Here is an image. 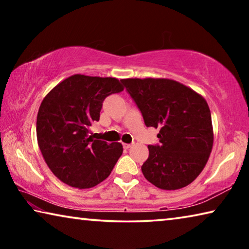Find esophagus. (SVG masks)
Returning <instances> with one entry per match:
<instances>
[{"mask_svg": "<svg viewBox=\"0 0 249 249\" xmlns=\"http://www.w3.org/2000/svg\"><path fill=\"white\" fill-rule=\"evenodd\" d=\"M123 147H124V149H128V148H130V147H132V144H123Z\"/></svg>", "mask_w": 249, "mask_h": 249, "instance_id": "34e87169", "label": "esophagus"}]
</instances>
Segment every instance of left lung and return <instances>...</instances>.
<instances>
[{
  "instance_id": "obj_1",
  "label": "left lung",
  "mask_w": 249,
  "mask_h": 249,
  "mask_svg": "<svg viewBox=\"0 0 249 249\" xmlns=\"http://www.w3.org/2000/svg\"><path fill=\"white\" fill-rule=\"evenodd\" d=\"M121 82L147 127L160 128L159 144L148 146L142 175L163 190H177L191 183L203 170L213 146L206 101L190 88L169 79H123Z\"/></svg>"
}]
</instances>
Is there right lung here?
I'll list each match as a JSON object with an SVG mask.
<instances>
[{"label":"right lung","mask_w":249,"mask_h":249,"mask_svg":"<svg viewBox=\"0 0 249 249\" xmlns=\"http://www.w3.org/2000/svg\"><path fill=\"white\" fill-rule=\"evenodd\" d=\"M115 78L74 74L45 96L37 114L39 149L53 174L70 187L89 189L111 174L123 153L121 142L93 140L103 101L123 91Z\"/></svg>","instance_id":"add662e5"}]
</instances>
